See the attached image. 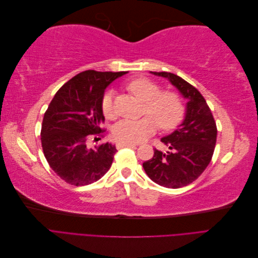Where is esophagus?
Listing matches in <instances>:
<instances>
[{
  "instance_id": "1",
  "label": "esophagus",
  "mask_w": 258,
  "mask_h": 258,
  "mask_svg": "<svg viewBox=\"0 0 258 258\" xmlns=\"http://www.w3.org/2000/svg\"><path fill=\"white\" fill-rule=\"evenodd\" d=\"M137 145L134 143H122V142H117L116 147L117 148H123V147H136Z\"/></svg>"
}]
</instances>
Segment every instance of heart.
<instances>
[{"mask_svg":"<svg viewBox=\"0 0 258 258\" xmlns=\"http://www.w3.org/2000/svg\"><path fill=\"white\" fill-rule=\"evenodd\" d=\"M127 90L144 102L143 114L139 120L123 119L113 128L118 142L140 143L154 135L157 123L162 130H171L182 121L185 114L183 99L174 90H161L160 86L146 77H139L126 85ZM101 110L107 119H114L117 113L114 105V91H106L101 100Z\"/></svg>","mask_w":258,"mask_h":258,"instance_id":"1","label":"heart"}]
</instances>
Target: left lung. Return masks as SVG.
I'll list each match as a JSON object with an SVG mask.
<instances>
[{"mask_svg":"<svg viewBox=\"0 0 258 258\" xmlns=\"http://www.w3.org/2000/svg\"><path fill=\"white\" fill-rule=\"evenodd\" d=\"M168 79L188 100L185 119L173 132L161 139L170 151L154 150L153 158L143 162L152 181L167 188H181L197 179L212 159L217 128L206 99L192 85L173 73L152 72Z\"/></svg>","mask_w":258,"mask_h":258,"instance_id":"1","label":"left lung"}]
</instances>
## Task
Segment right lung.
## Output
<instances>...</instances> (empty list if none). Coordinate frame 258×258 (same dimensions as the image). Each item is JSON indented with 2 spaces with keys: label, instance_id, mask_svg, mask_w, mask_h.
<instances>
[{
  "label": "right lung",
  "instance_id": "obj_1",
  "mask_svg": "<svg viewBox=\"0 0 258 258\" xmlns=\"http://www.w3.org/2000/svg\"><path fill=\"white\" fill-rule=\"evenodd\" d=\"M124 72L88 70L74 76L57 91L44 114L42 147L49 167L74 186L89 185L111 168L116 147L108 142L89 146L104 138L101 100L108 84Z\"/></svg>",
  "mask_w": 258,
  "mask_h": 258
}]
</instances>
